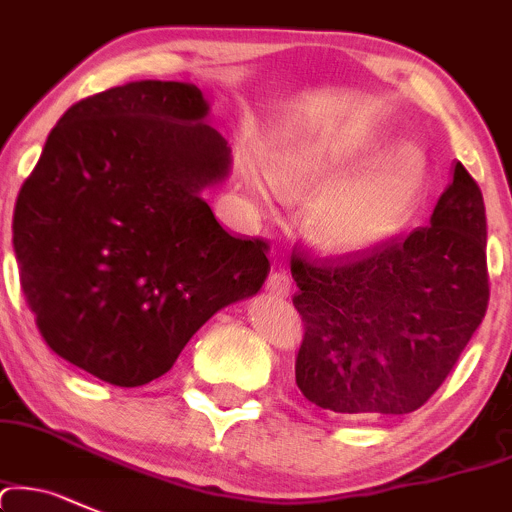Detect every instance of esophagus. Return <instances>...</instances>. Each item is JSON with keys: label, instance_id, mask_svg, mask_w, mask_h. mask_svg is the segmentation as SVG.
Listing matches in <instances>:
<instances>
[{"label": "esophagus", "instance_id": "1", "mask_svg": "<svg viewBox=\"0 0 512 512\" xmlns=\"http://www.w3.org/2000/svg\"><path fill=\"white\" fill-rule=\"evenodd\" d=\"M290 288H293V280H290L288 273L276 271V273H271V276H268L266 290L271 295H276V298H288Z\"/></svg>", "mask_w": 512, "mask_h": 512}]
</instances>
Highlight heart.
Masks as SVG:
<instances>
[{
    "instance_id": "heart-1",
    "label": "heart",
    "mask_w": 512,
    "mask_h": 512,
    "mask_svg": "<svg viewBox=\"0 0 512 512\" xmlns=\"http://www.w3.org/2000/svg\"><path fill=\"white\" fill-rule=\"evenodd\" d=\"M386 146L373 134L344 139H315L285 148L271 168V180L285 195L302 197L324 190L310 210V234L322 251L356 256L393 239L425 192L427 168L415 148H398L364 173L344 180L354 170L371 166Z\"/></svg>"
}]
</instances>
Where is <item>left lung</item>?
<instances>
[{
	"instance_id": "1",
	"label": "left lung",
	"mask_w": 512,
	"mask_h": 512,
	"mask_svg": "<svg viewBox=\"0 0 512 512\" xmlns=\"http://www.w3.org/2000/svg\"><path fill=\"white\" fill-rule=\"evenodd\" d=\"M305 322L295 383L339 415H405L427 403L488 307L486 207L461 163L430 227L356 256L293 254Z\"/></svg>"
}]
</instances>
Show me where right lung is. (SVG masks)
I'll return each mask as SVG.
<instances>
[{
  "label": "right lung",
  "instance_id": "add662e5",
  "mask_svg": "<svg viewBox=\"0 0 512 512\" xmlns=\"http://www.w3.org/2000/svg\"><path fill=\"white\" fill-rule=\"evenodd\" d=\"M190 82L141 80L68 109L14 207V254L46 344L136 388L170 371L214 312L261 290L266 241L236 239L202 190L232 148Z\"/></svg>",
  "mask_w": 512,
  "mask_h": 512
}]
</instances>
